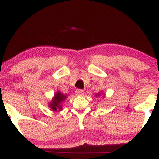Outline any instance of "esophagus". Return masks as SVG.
Segmentation results:
<instances>
[{
	"label": "esophagus",
	"instance_id": "34e87169",
	"mask_svg": "<svg viewBox=\"0 0 159 159\" xmlns=\"http://www.w3.org/2000/svg\"><path fill=\"white\" fill-rule=\"evenodd\" d=\"M83 93H84V90L81 89H78L76 91V94L77 95H82Z\"/></svg>",
	"mask_w": 159,
	"mask_h": 159
}]
</instances>
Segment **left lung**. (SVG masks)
Masks as SVG:
<instances>
[{
  "mask_svg": "<svg viewBox=\"0 0 159 159\" xmlns=\"http://www.w3.org/2000/svg\"><path fill=\"white\" fill-rule=\"evenodd\" d=\"M96 96H98V95H96ZM98 96H99V95H98Z\"/></svg>",
  "mask_w": 159,
  "mask_h": 159,
  "instance_id": "left-lung-1",
  "label": "left lung"
}]
</instances>
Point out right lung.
Wrapping results in <instances>:
<instances>
[{
  "mask_svg": "<svg viewBox=\"0 0 159 159\" xmlns=\"http://www.w3.org/2000/svg\"><path fill=\"white\" fill-rule=\"evenodd\" d=\"M66 98V96L62 95V94L60 93V92L57 93L55 95V98H54L53 100L50 104V108L52 109L53 111H57V109L61 110L62 108H61V106L60 105V104L61 102H62L63 101L65 100Z\"/></svg>",
  "mask_w": 159,
  "mask_h": 159,
  "instance_id": "right-lung-1",
  "label": "right lung"
}]
</instances>
